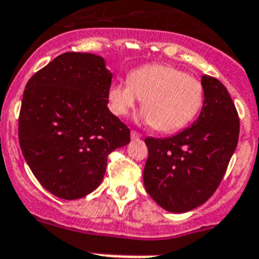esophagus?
Returning a JSON list of instances; mask_svg holds the SVG:
<instances>
[{"label": "esophagus", "mask_w": 259, "mask_h": 259, "mask_svg": "<svg viewBox=\"0 0 259 259\" xmlns=\"http://www.w3.org/2000/svg\"><path fill=\"white\" fill-rule=\"evenodd\" d=\"M141 138V134H139L138 131H135V130H132L131 131V139L132 140H138V139Z\"/></svg>", "instance_id": "1"}]
</instances>
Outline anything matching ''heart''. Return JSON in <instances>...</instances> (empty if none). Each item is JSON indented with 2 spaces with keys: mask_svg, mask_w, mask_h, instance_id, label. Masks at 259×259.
I'll return each instance as SVG.
<instances>
[{
  "mask_svg": "<svg viewBox=\"0 0 259 259\" xmlns=\"http://www.w3.org/2000/svg\"><path fill=\"white\" fill-rule=\"evenodd\" d=\"M138 99L145 120L158 132L169 134L196 118L204 103V86L173 65L147 64L132 70L127 83H114L108 90L115 115L127 114Z\"/></svg>",
  "mask_w": 259,
  "mask_h": 259,
  "instance_id": "1",
  "label": "heart"
}]
</instances>
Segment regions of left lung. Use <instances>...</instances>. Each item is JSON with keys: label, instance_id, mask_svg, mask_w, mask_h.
<instances>
[{"label": "left lung", "instance_id": "8db88e82", "mask_svg": "<svg viewBox=\"0 0 259 259\" xmlns=\"http://www.w3.org/2000/svg\"><path fill=\"white\" fill-rule=\"evenodd\" d=\"M204 103L193 125L171 138H147V193L163 209L187 212L207 202L222 182L240 134V119L228 90L202 77Z\"/></svg>", "mask_w": 259, "mask_h": 259}]
</instances>
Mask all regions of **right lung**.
Wrapping results in <instances>:
<instances>
[{
	"mask_svg": "<svg viewBox=\"0 0 259 259\" xmlns=\"http://www.w3.org/2000/svg\"><path fill=\"white\" fill-rule=\"evenodd\" d=\"M111 78L101 56L65 52L26 85L19 145L35 178L57 198L96 190L108 154L130 143V128L107 107Z\"/></svg>",
	"mask_w": 259,
	"mask_h": 259,
	"instance_id": "right-lung-1",
	"label": "right lung"
}]
</instances>
